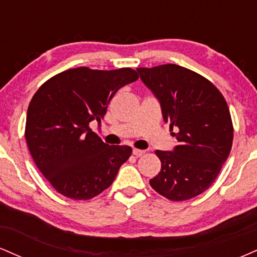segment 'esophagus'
<instances>
[{"mask_svg": "<svg viewBox=\"0 0 257 257\" xmlns=\"http://www.w3.org/2000/svg\"><path fill=\"white\" fill-rule=\"evenodd\" d=\"M144 153H145V151H143V150H138V149L133 150V155H134L135 157H141Z\"/></svg>", "mask_w": 257, "mask_h": 257, "instance_id": "34e87169", "label": "esophagus"}]
</instances>
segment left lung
Segmentation results:
<instances>
[{"label":"left lung","mask_w":257,"mask_h":257,"mask_svg":"<svg viewBox=\"0 0 257 257\" xmlns=\"http://www.w3.org/2000/svg\"><path fill=\"white\" fill-rule=\"evenodd\" d=\"M137 70L161 104L164 122L178 128L173 151H156L162 168L150 185L170 200L193 198L210 187L231 152L233 125L226 100L210 81L179 65Z\"/></svg>","instance_id":"obj_1"}]
</instances>
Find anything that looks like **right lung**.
I'll list each match as a JSON object with an SVG mask.
<instances>
[{
  "label": "right lung",
  "instance_id": "right-lung-1",
  "mask_svg": "<svg viewBox=\"0 0 257 257\" xmlns=\"http://www.w3.org/2000/svg\"><path fill=\"white\" fill-rule=\"evenodd\" d=\"M138 72L77 67L38 88L28 108L25 139L40 172L59 193L87 200L110 187L132 147L105 144L89 128L100 123L116 91Z\"/></svg>",
  "mask_w": 257,
  "mask_h": 257
}]
</instances>
